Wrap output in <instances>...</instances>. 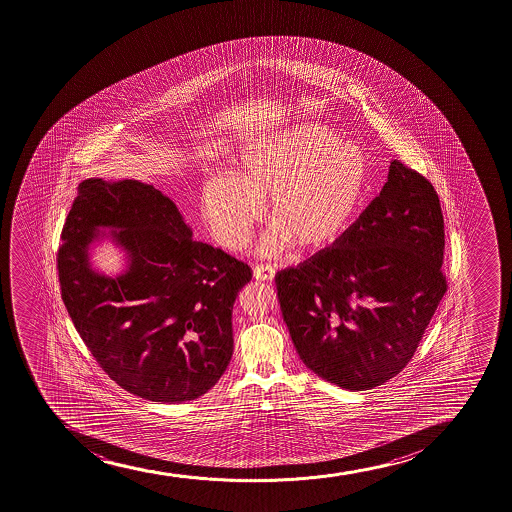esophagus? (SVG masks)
<instances>
[{"label":"esophagus","mask_w":512,"mask_h":512,"mask_svg":"<svg viewBox=\"0 0 512 512\" xmlns=\"http://www.w3.org/2000/svg\"><path fill=\"white\" fill-rule=\"evenodd\" d=\"M253 277H255L257 281H274L276 269L270 267V265H255V267H253Z\"/></svg>","instance_id":"34e87169"}]
</instances>
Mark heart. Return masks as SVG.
<instances>
[{
  "label": "heart",
  "mask_w": 512,
  "mask_h": 512,
  "mask_svg": "<svg viewBox=\"0 0 512 512\" xmlns=\"http://www.w3.org/2000/svg\"><path fill=\"white\" fill-rule=\"evenodd\" d=\"M368 189V163L356 144L322 124H299L252 144L235 175L202 187L201 209L224 248L240 250L264 213L276 228L260 252L279 255L289 240L313 250L337 240L361 211Z\"/></svg>",
  "instance_id": "b5f03b06"
}]
</instances>
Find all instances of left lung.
I'll use <instances>...</instances> for the list:
<instances>
[{"label": "left lung", "mask_w": 512, "mask_h": 512, "mask_svg": "<svg viewBox=\"0 0 512 512\" xmlns=\"http://www.w3.org/2000/svg\"><path fill=\"white\" fill-rule=\"evenodd\" d=\"M443 257L436 190L391 161L379 196L332 248L276 276L306 368L345 390H371L397 376L448 289Z\"/></svg>", "instance_id": "obj_1"}]
</instances>
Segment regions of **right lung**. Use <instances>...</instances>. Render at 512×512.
Masks as SVG:
<instances>
[{"label":"right lung","instance_id":"obj_1","mask_svg":"<svg viewBox=\"0 0 512 512\" xmlns=\"http://www.w3.org/2000/svg\"><path fill=\"white\" fill-rule=\"evenodd\" d=\"M104 227L130 257L121 277L89 264ZM61 240V298L109 378L161 403L218 383L233 354V305L252 279L245 262L194 240L172 199L139 180L81 182Z\"/></svg>","mask_w":512,"mask_h":512}]
</instances>
